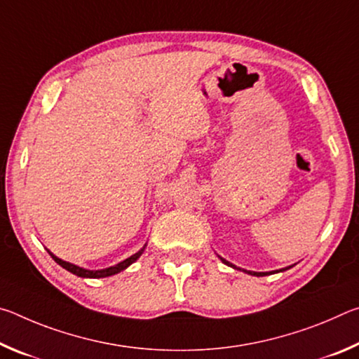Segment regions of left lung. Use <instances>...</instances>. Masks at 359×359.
<instances>
[{
  "label": "left lung",
  "mask_w": 359,
  "mask_h": 359,
  "mask_svg": "<svg viewBox=\"0 0 359 359\" xmlns=\"http://www.w3.org/2000/svg\"><path fill=\"white\" fill-rule=\"evenodd\" d=\"M222 259V263H224L226 266H231V267H234V269H239V271H244V272H247V274H250V276H257V277H263V276H269V274H276V272H282V271H287V269H290L291 266H288V267H283V269H278V271H271V272H253V271H245V269H241V267H236L234 264H231L229 261H226V259H223L222 257H218Z\"/></svg>",
  "instance_id": "8db88e82"
}]
</instances>
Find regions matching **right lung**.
<instances>
[{
	"mask_svg": "<svg viewBox=\"0 0 359 359\" xmlns=\"http://www.w3.org/2000/svg\"><path fill=\"white\" fill-rule=\"evenodd\" d=\"M145 245H147V244H145ZM145 245H144L137 253L131 255L130 258H126V259L121 261V263L115 264V266H111V267H106V269H98V271L83 269V267H81V266H76V264H72V263H68V261L60 259V258L55 257V255H53L50 250H47V252H48V255H50V257H52L53 259H55V263H58L60 266L63 267V269L72 272V274L77 276V277H83V278H101V277H111V276L118 274V272L126 269V267L135 263V261H136L139 257H141L142 252L145 250Z\"/></svg>",
	"mask_w": 359,
	"mask_h": 359,
	"instance_id": "obj_1",
	"label": "right lung"
}]
</instances>
